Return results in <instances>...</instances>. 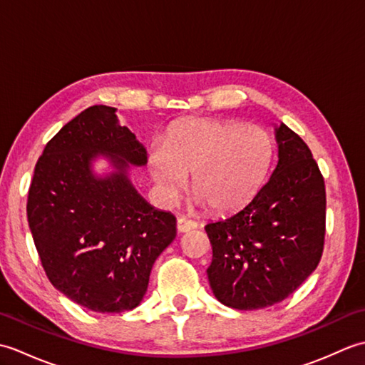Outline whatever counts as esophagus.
<instances>
[{"label":"esophagus","mask_w":365,"mask_h":365,"mask_svg":"<svg viewBox=\"0 0 365 365\" xmlns=\"http://www.w3.org/2000/svg\"><path fill=\"white\" fill-rule=\"evenodd\" d=\"M196 227H197V222H195L192 220L185 218V216H182V218L177 220L178 234H185V232H190V230L196 229Z\"/></svg>","instance_id":"34e87169"}]
</instances>
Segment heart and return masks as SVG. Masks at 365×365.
Returning a JSON list of instances; mask_svg holds the SVG:
<instances>
[{"label": "heart", "instance_id": "heart-1", "mask_svg": "<svg viewBox=\"0 0 365 365\" xmlns=\"http://www.w3.org/2000/svg\"><path fill=\"white\" fill-rule=\"evenodd\" d=\"M271 160L273 141L263 128L195 119L178 123L165 147H152L149 173L163 202L174 204L192 174L196 202L229 213L257 195Z\"/></svg>", "mask_w": 365, "mask_h": 365}]
</instances>
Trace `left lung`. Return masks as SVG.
I'll list each match as a JSON object with an SVG mask.
<instances>
[{
    "label": "left lung",
    "mask_w": 365,
    "mask_h": 365,
    "mask_svg": "<svg viewBox=\"0 0 365 365\" xmlns=\"http://www.w3.org/2000/svg\"><path fill=\"white\" fill-rule=\"evenodd\" d=\"M277 165L250 202L205 226L215 298L238 311L281 302L319 265L327 192L312 152L285 123L274 125Z\"/></svg>",
    "instance_id": "left-lung-1"
}]
</instances>
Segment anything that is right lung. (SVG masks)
<instances>
[{
  "label": "right lung",
  "mask_w": 365,
  "mask_h": 365,
  "mask_svg": "<svg viewBox=\"0 0 365 365\" xmlns=\"http://www.w3.org/2000/svg\"><path fill=\"white\" fill-rule=\"evenodd\" d=\"M115 108L96 105L67 122L38 158L28 222L50 282L76 304L102 314L143 301L155 260L174 242L175 216L139 195L130 168L147 150ZM107 161L103 173L95 163Z\"/></svg>",
  "instance_id": "right-lung-1"
}]
</instances>
